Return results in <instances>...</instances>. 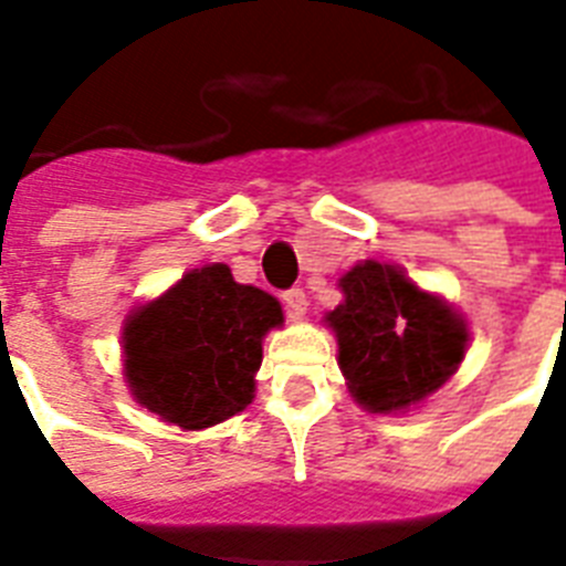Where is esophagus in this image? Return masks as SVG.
Listing matches in <instances>:
<instances>
[{
  "label": "esophagus",
  "mask_w": 566,
  "mask_h": 566,
  "mask_svg": "<svg viewBox=\"0 0 566 566\" xmlns=\"http://www.w3.org/2000/svg\"><path fill=\"white\" fill-rule=\"evenodd\" d=\"M283 304H286L289 318L297 321L306 315V306H310V301H306L304 289H289L286 295H283Z\"/></svg>",
  "instance_id": "34e87169"
}]
</instances>
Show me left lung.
Instances as JSON below:
<instances>
[{"label": "left lung", "instance_id": "1", "mask_svg": "<svg viewBox=\"0 0 566 566\" xmlns=\"http://www.w3.org/2000/svg\"><path fill=\"white\" fill-rule=\"evenodd\" d=\"M342 304L324 315L347 391L370 415H400L453 379L470 345L468 318L400 265L361 260L338 277Z\"/></svg>", "mask_w": 566, "mask_h": 566}]
</instances>
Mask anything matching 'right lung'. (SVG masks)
Returning <instances> with one entry per match:
<instances>
[{
  "mask_svg": "<svg viewBox=\"0 0 566 566\" xmlns=\"http://www.w3.org/2000/svg\"><path fill=\"white\" fill-rule=\"evenodd\" d=\"M283 327L274 295L237 283L224 262L187 271L122 324V374L143 409L187 432L254 400L262 338Z\"/></svg>",
  "mask_w": 566,
  "mask_h": 566,
  "instance_id": "right-lung-1",
  "label": "right lung"
}]
</instances>
